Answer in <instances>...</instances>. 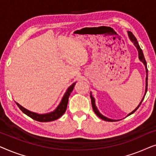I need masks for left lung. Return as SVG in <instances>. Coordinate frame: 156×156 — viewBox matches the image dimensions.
<instances>
[{
  "label": "left lung",
  "mask_w": 156,
  "mask_h": 156,
  "mask_svg": "<svg viewBox=\"0 0 156 156\" xmlns=\"http://www.w3.org/2000/svg\"><path fill=\"white\" fill-rule=\"evenodd\" d=\"M128 33H129V36L130 39H131V41L133 42L134 44H135V46L136 47V48H137V50H138V58H139L140 60L144 64L145 67H146V73H147V76H146V92H147V89H148V69H147L146 61V59H145V58H144V53H143V51H142L141 49H140L139 44H138V42H137V40H136V38L135 37V36H134V35H133V33H132L131 31L128 32ZM146 94H145V95H146ZM90 97H91V105H92L93 110H94V112L95 114H97V116H99L100 119H103V120H104V121H114V120H112V119H108V118H106V117H104V116H102V115H101V114H100V113H99V112H98L97 108V107H96V106H95V101H94V97H92V96H91V94ZM144 97L143 98L142 101H140V103L139 105L138 106V107L136 108L135 110L133 111V112H132L131 113H130V114H129V115H131V114H133V113L135 112L138 109V107H139V106H140V104H141V103H142V101H143V100H144Z\"/></svg>",
  "instance_id": "obj_1"
}]
</instances>
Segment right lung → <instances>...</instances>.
<instances>
[{
    "label": "right lung",
    "instance_id": "add662e5",
    "mask_svg": "<svg viewBox=\"0 0 156 156\" xmlns=\"http://www.w3.org/2000/svg\"><path fill=\"white\" fill-rule=\"evenodd\" d=\"M76 83H74L72 84L71 86H70L68 89L66 91V93L64 95V97L62 99L61 103L59 104V105L58 106L56 109H55L53 112L49 113V114H35V113H32L29 111H27L22 106L19 105L18 104V107L20 108V109L22 111V112L28 116L29 117H30L34 120L40 121V122H48V121H52L55 120H57V119H59V117H61L62 115L65 114L66 109H67V104H68V99H69V95L71 92L73 90L74 85H75Z\"/></svg>",
    "mask_w": 156,
    "mask_h": 156
}]
</instances>
